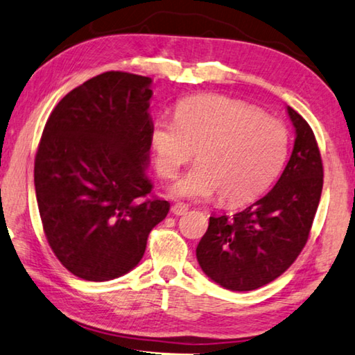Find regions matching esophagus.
Instances as JSON below:
<instances>
[{
    "label": "esophagus",
    "mask_w": 355,
    "mask_h": 355,
    "mask_svg": "<svg viewBox=\"0 0 355 355\" xmlns=\"http://www.w3.org/2000/svg\"><path fill=\"white\" fill-rule=\"evenodd\" d=\"M189 207L182 205V202H176V205H173L171 207V212L174 214V216H184V214H187Z\"/></svg>",
    "instance_id": "esophagus-1"
}]
</instances>
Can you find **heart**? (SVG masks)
<instances>
[{"instance_id": "heart-1", "label": "heart", "mask_w": 355, "mask_h": 355, "mask_svg": "<svg viewBox=\"0 0 355 355\" xmlns=\"http://www.w3.org/2000/svg\"><path fill=\"white\" fill-rule=\"evenodd\" d=\"M149 138L157 171L166 179L196 150L198 165L173 185V195L207 200L218 193L225 205L245 202L269 187L286 162L289 144L280 121L223 96L179 102L174 119L154 121Z\"/></svg>"}]
</instances>
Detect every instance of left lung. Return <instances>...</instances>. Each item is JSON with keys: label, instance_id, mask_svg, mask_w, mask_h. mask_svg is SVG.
I'll return each instance as SVG.
<instances>
[{"label": "left lung", "instance_id": "1", "mask_svg": "<svg viewBox=\"0 0 355 355\" xmlns=\"http://www.w3.org/2000/svg\"><path fill=\"white\" fill-rule=\"evenodd\" d=\"M286 112L295 139L275 187L232 217H209L196 247L202 272L230 291H253L274 282L309 241L321 200L322 160L309 123L291 107Z\"/></svg>", "mask_w": 355, "mask_h": 355}]
</instances>
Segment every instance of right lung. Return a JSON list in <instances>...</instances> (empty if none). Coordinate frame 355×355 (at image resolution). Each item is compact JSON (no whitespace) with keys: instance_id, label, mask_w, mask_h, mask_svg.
<instances>
[{"instance_id":"right-lung-1","label":"right lung","mask_w":355,"mask_h":355,"mask_svg":"<svg viewBox=\"0 0 355 355\" xmlns=\"http://www.w3.org/2000/svg\"><path fill=\"white\" fill-rule=\"evenodd\" d=\"M153 80L105 72L72 89L51 112L34 162L44 232L61 264L108 282L141 261L170 202L148 198Z\"/></svg>"}]
</instances>
